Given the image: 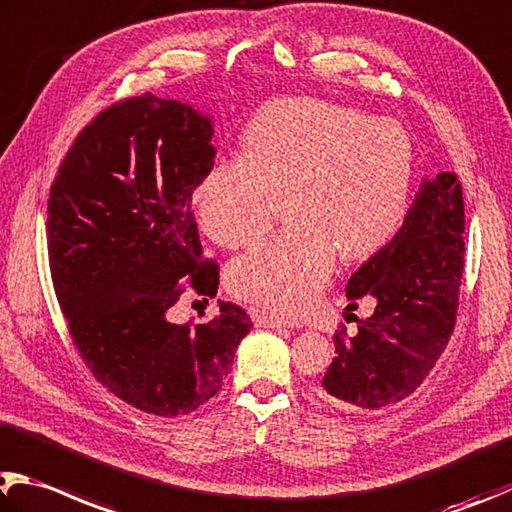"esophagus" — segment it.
<instances>
[{
	"mask_svg": "<svg viewBox=\"0 0 512 512\" xmlns=\"http://www.w3.org/2000/svg\"><path fill=\"white\" fill-rule=\"evenodd\" d=\"M253 320H255V324H259V327H268V329H293V327H297L295 322L284 320V318H280V315L268 313V311H257V309H253Z\"/></svg>",
	"mask_w": 512,
	"mask_h": 512,
	"instance_id": "34e87169",
	"label": "esophagus"
}]
</instances>
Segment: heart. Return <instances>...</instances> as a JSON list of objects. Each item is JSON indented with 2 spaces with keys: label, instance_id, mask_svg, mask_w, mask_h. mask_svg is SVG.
<instances>
[{
  "label": "heart",
  "instance_id": "1",
  "mask_svg": "<svg viewBox=\"0 0 512 512\" xmlns=\"http://www.w3.org/2000/svg\"><path fill=\"white\" fill-rule=\"evenodd\" d=\"M410 181V138L394 120L284 98L257 111L241 156L212 165L192 203L215 244L246 248L268 235L282 201L288 228L235 259L228 286L241 300L295 315L327 284L336 253L356 262L392 239Z\"/></svg>",
  "mask_w": 512,
  "mask_h": 512
}]
</instances>
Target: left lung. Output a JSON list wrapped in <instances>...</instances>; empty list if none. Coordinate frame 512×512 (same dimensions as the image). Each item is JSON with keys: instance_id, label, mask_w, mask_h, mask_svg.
<instances>
[{"instance_id": "8db88e82", "label": "left lung", "mask_w": 512, "mask_h": 512, "mask_svg": "<svg viewBox=\"0 0 512 512\" xmlns=\"http://www.w3.org/2000/svg\"><path fill=\"white\" fill-rule=\"evenodd\" d=\"M463 194L450 172L423 179L403 228L347 282V311L371 315L333 336L338 356L320 396L347 412H376L410 396L452 336L463 273Z\"/></svg>"}]
</instances>
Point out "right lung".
<instances>
[{"label":"right lung","instance_id":"right-lung-1","mask_svg":"<svg viewBox=\"0 0 512 512\" xmlns=\"http://www.w3.org/2000/svg\"><path fill=\"white\" fill-rule=\"evenodd\" d=\"M212 120L152 94L120 100L82 129L49 199V264L73 345L98 383L156 416L197 410L228 376L246 311L219 302L206 324H174L185 286L217 295L192 192L212 165Z\"/></svg>","mask_w":512,"mask_h":512}]
</instances>
